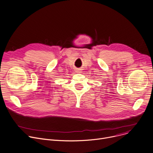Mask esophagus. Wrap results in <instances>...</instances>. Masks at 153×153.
<instances>
[{
    "instance_id": "esophagus-1",
    "label": "esophagus",
    "mask_w": 153,
    "mask_h": 153,
    "mask_svg": "<svg viewBox=\"0 0 153 153\" xmlns=\"http://www.w3.org/2000/svg\"><path fill=\"white\" fill-rule=\"evenodd\" d=\"M76 73H81V71L80 70H76Z\"/></svg>"
}]
</instances>
